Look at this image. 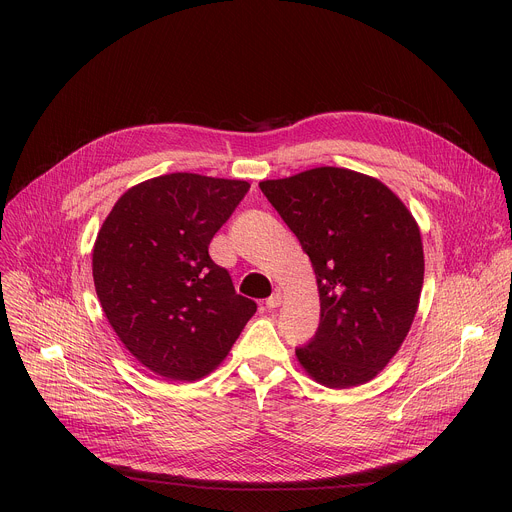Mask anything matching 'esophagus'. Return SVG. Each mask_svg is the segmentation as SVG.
<instances>
[{
	"instance_id": "34e87169",
	"label": "esophagus",
	"mask_w": 512,
	"mask_h": 512,
	"mask_svg": "<svg viewBox=\"0 0 512 512\" xmlns=\"http://www.w3.org/2000/svg\"><path fill=\"white\" fill-rule=\"evenodd\" d=\"M281 302H283V296H281V291L277 289V291H273V294L265 300V306H267L269 310H275V308L281 306Z\"/></svg>"
}]
</instances>
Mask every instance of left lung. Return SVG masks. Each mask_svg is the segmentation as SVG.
<instances>
[{
  "label": "left lung",
  "instance_id": "left-lung-1",
  "mask_svg": "<svg viewBox=\"0 0 512 512\" xmlns=\"http://www.w3.org/2000/svg\"><path fill=\"white\" fill-rule=\"evenodd\" d=\"M308 253L320 294V326L296 348L324 387L375 379L401 348L421 296L423 245L413 214L381 180L322 166L259 182Z\"/></svg>",
  "mask_w": 512,
  "mask_h": 512
}]
</instances>
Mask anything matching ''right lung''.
Returning a JSON list of instances; mask_svg holds the SVG:
<instances>
[{"label": "right lung", "mask_w": 512, "mask_h": 512, "mask_svg": "<svg viewBox=\"0 0 512 512\" xmlns=\"http://www.w3.org/2000/svg\"><path fill=\"white\" fill-rule=\"evenodd\" d=\"M249 186L188 172L145 180L115 202L97 235L101 308L123 346L166 381L212 373L257 312L208 255Z\"/></svg>", "instance_id": "1"}]
</instances>
